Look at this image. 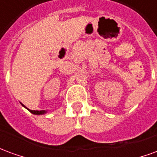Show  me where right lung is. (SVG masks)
Segmentation results:
<instances>
[{
	"label": "right lung",
	"mask_w": 157,
	"mask_h": 157,
	"mask_svg": "<svg viewBox=\"0 0 157 157\" xmlns=\"http://www.w3.org/2000/svg\"><path fill=\"white\" fill-rule=\"evenodd\" d=\"M22 105V104H21ZM22 106H24L23 105H22ZM25 107V106H24ZM27 108V107H26ZM29 111L31 112V113H33V114H34V115H42V114H44L45 113V111L44 110H32V109H27Z\"/></svg>",
	"instance_id": "obj_1"
}]
</instances>
